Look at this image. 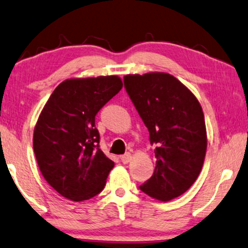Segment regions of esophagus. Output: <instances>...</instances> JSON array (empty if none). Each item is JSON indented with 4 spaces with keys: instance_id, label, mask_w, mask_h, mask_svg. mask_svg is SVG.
Segmentation results:
<instances>
[{
    "instance_id": "esophagus-1",
    "label": "esophagus",
    "mask_w": 248,
    "mask_h": 248,
    "mask_svg": "<svg viewBox=\"0 0 248 248\" xmlns=\"http://www.w3.org/2000/svg\"><path fill=\"white\" fill-rule=\"evenodd\" d=\"M131 158H132V155H131L130 152H126V154L123 155L121 157V161L123 162V164H127V162H130Z\"/></svg>"
}]
</instances>
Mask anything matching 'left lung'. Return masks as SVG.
I'll list each match as a JSON object with an SVG mask.
<instances>
[{"label": "left lung", "instance_id": "left-lung-1", "mask_svg": "<svg viewBox=\"0 0 248 248\" xmlns=\"http://www.w3.org/2000/svg\"><path fill=\"white\" fill-rule=\"evenodd\" d=\"M124 87L155 145V171L140 187L159 201L182 195L201 171L206 151L202 107L194 94L168 73L128 74Z\"/></svg>", "mask_w": 248, "mask_h": 248}]
</instances>
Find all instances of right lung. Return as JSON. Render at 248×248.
<instances>
[{"label":"right lung","mask_w":248,"mask_h":248,"mask_svg":"<svg viewBox=\"0 0 248 248\" xmlns=\"http://www.w3.org/2000/svg\"><path fill=\"white\" fill-rule=\"evenodd\" d=\"M123 87L116 76L65 80L47 100L33 131V151L47 183L72 201L103 191L114 162L99 147L94 117Z\"/></svg>","instance_id":"obj_1"}]
</instances>
